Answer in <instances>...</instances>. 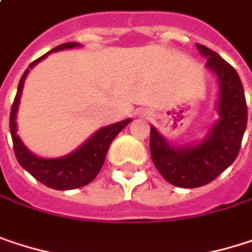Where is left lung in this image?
Here are the masks:
<instances>
[{
    "label": "left lung",
    "instance_id": "left-lung-1",
    "mask_svg": "<svg viewBox=\"0 0 252 252\" xmlns=\"http://www.w3.org/2000/svg\"><path fill=\"white\" fill-rule=\"evenodd\" d=\"M197 49L207 58V67L219 77L220 120L209 137L194 147H171L155 126L150 128V155L155 166L168 182L181 188L203 187L233 163L248 120L244 87L235 68L207 46L197 43Z\"/></svg>",
    "mask_w": 252,
    "mask_h": 252
}]
</instances>
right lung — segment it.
Listing matches in <instances>:
<instances>
[{
	"label": "right lung",
	"mask_w": 252,
	"mask_h": 252,
	"mask_svg": "<svg viewBox=\"0 0 252 252\" xmlns=\"http://www.w3.org/2000/svg\"><path fill=\"white\" fill-rule=\"evenodd\" d=\"M76 46H78L77 42H67V43H63V45L54 48L51 52L60 51V49L76 48ZM45 57L46 55L33 61L29 65V68H32L37 61L43 60ZM29 68L26 70L25 74L20 78L17 94L14 97V102L11 106V114H10V131H11L16 158H17L19 163L30 175L49 188L74 189V188L84 187L89 182H92L96 178V175L99 174L100 168L103 166V162H105V158H106V153H108V149H109L112 140L120 134V131L124 126H128L129 120L99 129L78 150H76L74 153H71L68 156H65V158H60V159L36 158L34 155H32L26 149L25 144L22 143L20 137L17 135V126H16V112L19 108L20 94H22V89L25 84L26 76L29 73Z\"/></svg>",
	"instance_id": "right-lung-1"
}]
</instances>
